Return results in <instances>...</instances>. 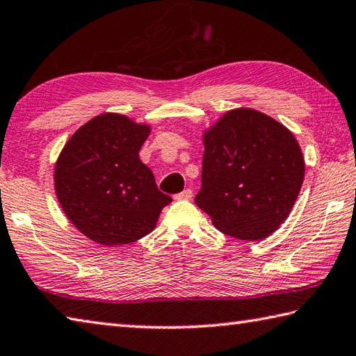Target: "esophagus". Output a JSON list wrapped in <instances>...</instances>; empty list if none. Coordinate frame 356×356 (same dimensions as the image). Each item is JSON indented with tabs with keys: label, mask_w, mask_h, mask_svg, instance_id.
Wrapping results in <instances>:
<instances>
[{
	"label": "esophagus",
	"mask_w": 356,
	"mask_h": 356,
	"mask_svg": "<svg viewBox=\"0 0 356 356\" xmlns=\"http://www.w3.org/2000/svg\"><path fill=\"white\" fill-rule=\"evenodd\" d=\"M191 196H193V190L186 188L182 193H177V195L174 196V199H177V200H188V199H191Z\"/></svg>",
	"instance_id": "esophagus-1"
}]
</instances>
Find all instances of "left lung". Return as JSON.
I'll return each mask as SVG.
<instances>
[{"label":"left lung","instance_id":"8db88e82","mask_svg":"<svg viewBox=\"0 0 356 356\" xmlns=\"http://www.w3.org/2000/svg\"><path fill=\"white\" fill-rule=\"evenodd\" d=\"M204 146L199 209L238 240L274 234L293 210L305 176L294 135L268 115L235 108L204 134Z\"/></svg>","mask_w":356,"mask_h":356}]
</instances>
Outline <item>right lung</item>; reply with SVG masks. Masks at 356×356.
<instances>
[{
  "label": "right lung",
  "mask_w": 356,
  "mask_h": 356,
  "mask_svg": "<svg viewBox=\"0 0 356 356\" xmlns=\"http://www.w3.org/2000/svg\"><path fill=\"white\" fill-rule=\"evenodd\" d=\"M151 132L124 115L102 113L77 129L54 170L56 195L77 230L102 245L140 240L171 202L138 152Z\"/></svg>",
  "instance_id": "obj_1"
}]
</instances>
